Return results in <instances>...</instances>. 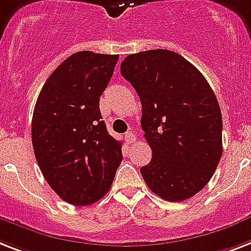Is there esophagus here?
I'll use <instances>...</instances> for the list:
<instances>
[{"mask_svg":"<svg viewBox=\"0 0 251 251\" xmlns=\"http://www.w3.org/2000/svg\"><path fill=\"white\" fill-rule=\"evenodd\" d=\"M125 139L127 140V143L131 144V143H134V142H135V140H136V136H135V134H134V132H132V131H127L125 134Z\"/></svg>","mask_w":251,"mask_h":251,"instance_id":"34e87169","label":"esophagus"}]
</instances>
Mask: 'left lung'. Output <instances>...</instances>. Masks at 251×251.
I'll list each match as a JSON object with an SVG mask.
<instances>
[{
  "label": "left lung",
  "mask_w": 251,
  "mask_h": 251,
  "mask_svg": "<svg viewBox=\"0 0 251 251\" xmlns=\"http://www.w3.org/2000/svg\"><path fill=\"white\" fill-rule=\"evenodd\" d=\"M121 75L142 101V129L152 160L140 168L148 188L166 201L199 193L222 157V113L206 78L178 52L131 54Z\"/></svg>",
  "instance_id": "obj_1"
}]
</instances>
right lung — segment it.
<instances>
[{"label": "right lung", "mask_w": 251, "mask_h": 251, "mask_svg": "<svg viewBox=\"0 0 251 251\" xmlns=\"http://www.w3.org/2000/svg\"><path fill=\"white\" fill-rule=\"evenodd\" d=\"M119 55L78 51L50 75L32 119L34 156L59 197L86 206L109 191L122 161L121 142L107 131L99 99Z\"/></svg>", "instance_id": "right-lung-1"}]
</instances>
